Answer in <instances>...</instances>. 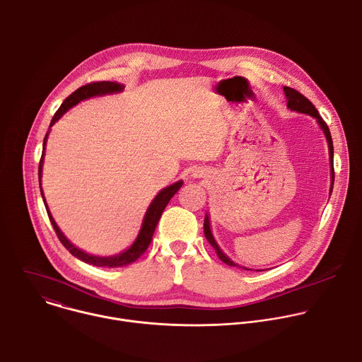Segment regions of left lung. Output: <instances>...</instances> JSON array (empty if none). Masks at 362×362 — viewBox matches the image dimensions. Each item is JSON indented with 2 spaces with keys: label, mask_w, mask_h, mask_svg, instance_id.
I'll return each instance as SVG.
<instances>
[{
  "label": "left lung",
  "mask_w": 362,
  "mask_h": 362,
  "mask_svg": "<svg viewBox=\"0 0 362 362\" xmlns=\"http://www.w3.org/2000/svg\"><path fill=\"white\" fill-rule=\"evenodd\" d=\"M284 91H285V95H286V100H288V107L291 109V110H293V112H299V113H305V115H309V116H313L314 119H317V122H318V124H320V127L322 129V132H324V134H325V137H327V141H328V147H329V160H331V189H329V192L332 193V187H334V177H335V173H334V146H332V137H331V133H329V129H328V126H327V123L322 120V117L320 116V113H318V110L315 109V106L313 105L311 101H309L305 95H302L299 91H296L295 88H291V87H284ZM203 230H204V236H206V239H208V242L214 246V249H215V252L218 253V256H219V259L222 261V262H225L226 265H229V267H238L239 268V265H236L233 261H230L229 257L221 250V247H219V245L216 243V240H215V238H214V235H212V230H211V225H209V216L206 215L204 216V223H203ZM243 269H246V271H249L247 268H243Z\"/></svg>",
  "instance_id": "left-lung-1"
}]
</instances>
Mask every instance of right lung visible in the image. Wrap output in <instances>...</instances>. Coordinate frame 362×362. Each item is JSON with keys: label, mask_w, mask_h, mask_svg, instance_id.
<instances>
[{"label": "right lung", "mask_w": 362, "mask_h": 362, "mask_svg": "<svg viewBox=\"0 0 362 362\" xmlns=\"http://www.w3.org/2000/svg\"><path fill=\"white\" fill-rule=\"evenodd\" d=\"M123 90V86L119 84V83H112V81H93V83H88L86 86H81L80 88H77L74 93H71L64 101L63 105L60 106V109L56 112L53 120H51L49 126H53L69 109H71L73 106H76L77 103H80L81 100H86V98H90V97H94V95H105V94H112V93H119ZM47 136H48V132L44 137V143H42V154H41V159H40V166H38V179L41 182V170H42V160H44V148H45V141H47ZM183 182L179 180L176 183H173L172 186H168L165 187L163 190L159 192V194L153 199V202L150 203L148 209L144 215V219H143V223H141V228H140V232L134 240V243L124 252L119 253V255H115V256H94V255H88L83 250H80L78 247H76L64 235L63 232L59 229L57 223L54 222L53 216H51L48 208H47V203L45 204V209H47V214H48V218H49V222L51 225H53L60 242L64 245V247L73 255L76 256L77 259L86 262V264H90V265H94V267H106V268H120V267H126L134 261H137L139 257L146 252V249L148 247L150 242H151V238H153V233H154V229H156L158 226V222L165 211V208L168 206L169 200L175 196V193L182 187ZM40 187H41V183H40ZM41 196H42V200L45 202L44 199V194L41 192Z\"/></svg>", "instance_id": "obj_1"}]
</instances>
